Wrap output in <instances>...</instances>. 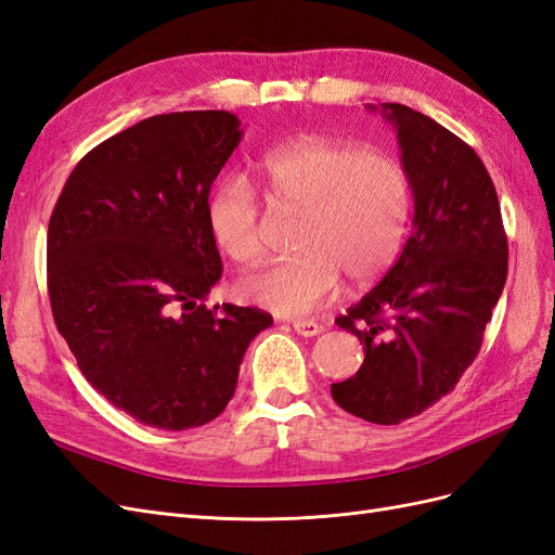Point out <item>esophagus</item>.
Masks as SVG:
<instances>
[{"instance_id":"esophagus-1","label":"esophagus","mask_w":555,"mask_h":555,"mask_svg":"<svg viewBox=\"0 0 555 555\" xmlns=\"http://www.w3.org/2000/svg\"><path fill=\"white\" fill-rule=\"evenodd\" d=\"M292 326H294V331H296L298 335H304V338H312V335L322 333V324L312 322V319H294Z\"/></svg>"}]
</instances>
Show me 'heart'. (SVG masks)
<instances>
[{
    "label": "heart",
    "mask_w": 555,
    "mask_h": 555,
    "mask_svg": "<svg viewBox=\"0 0 555 555\" xmlns=\"http://www.w3.org/2000/svg\"><path fill=\"white\" fill-rule=\"evenodd\" d=\"M261 171L271 208L300 215L298 255L245 275L238 292L249 304L304 317L335 294L340 273L367 282L393 263L412 206L410 178L398 159L349 143L308 141L275 150ZM208 227L238 263L263 257L266 210L247 180L217 184L208 198Z\"/></svg>",
    "instance_id": "obj_1"
}]
</instances>
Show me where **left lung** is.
<instances>
[{
	"label": "left lung",
	"mask_w": 555,
	"mask_h": 555,
	"mask_svg": "<svg viewBox=\"0 0 555 555\" xmlns=\"http://www.w3.org/2000/svg\"><path fill=\"white\" fill-rule=\"evenodd\" d=\"M365 108H382L396 129L414 222L389 273L335 319L365 359L331 396L349 414L393 426L435 405L473 365L509 249L493 180L473 147L410 106Z\"/></svg>",
	"instance_id": "obj_1"
}]
</instances>
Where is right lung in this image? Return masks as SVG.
Masks as SVG:
<instances>
[{
    "mask_svg": "<svg viewBox=\"0 0 555 555\" xmlns=\"http://www.w3.org/2000/svg\"><path fill=\"white\" fill-rule=\"evenodd\" d=\"M229 111L155 115L82 157L48 224V296L80 373L137 422L188 430L233 398L259 308H206L222 278L215 178L241 143Z\"/></svg>",
    "mask_w": 555,
    "mask_h": 555,
    "instance_id": "add662e5",
    "label": "right lung"
}]
</instances>
